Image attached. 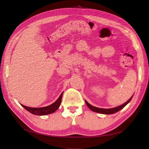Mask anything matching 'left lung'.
I'll return each instance as SVG.
<instances>
[{
    "instance_id": "obj_1",
    "label": "left lung",
    "mask_w": 149,
    "mask_h": 149,
    "mask_svg": "<svg viewBox=\"0 0 149 149\" xmlns=\"http://www.w3.org/2000/svg\"><path fill=\"white\" fill-rule=\"evenodd\" d=\"M133 96L130 98L129 100H127V102H125L124 104H123L120 105V106H118V107H117L112 108H108V109H105V108H100L93 107V106L91 105L87 101V100H85V103H86L87 107L89 108V109L93 111V112L100 113V114H114V113L118 112V111L122 110L123 107H125V106L127 105L128 103H129L131 101V100H132Z\"/></svg>"
}]
</instances>
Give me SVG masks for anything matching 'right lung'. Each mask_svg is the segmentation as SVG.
Instances as JSON below:
<instances>
[{
    "label": "right lung",
    "mask_w": 149,
    "mask_h": 149,
    "mask_svg": "<svg viewBox=\"0 0 149 149\" xmlns=\"http://www.w3.org/2000/svg\"><path fill=\"white\" fill-rule=\"evenodd\" d=\"M62 95H63V93H61V95H60L58 99L56 101L53 103V104H50L49 106H47V107H45L31 108V107H26V106H24L23 104H21V105L25 108V109L27 110L28 112H29L30 113H31V114L34 115L44 116V115L50 114L54 112L55 111L59 108L60 103H61V101H62Z\"/></svg>",
    "instance_id": "add662e5"
}]
</instances>
